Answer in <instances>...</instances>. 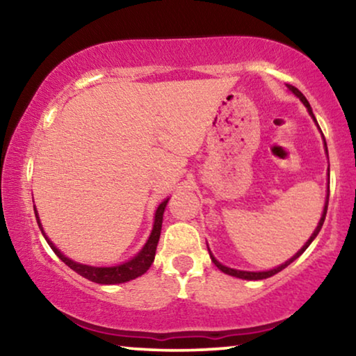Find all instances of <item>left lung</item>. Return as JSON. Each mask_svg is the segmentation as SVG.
<instances>
[{
  "instance_id": "obj_1",
  "label": "left lung",
  "mask_w": 356,
  "mask_h": 356,
  "mask_svg": "<svg viewBox=\"0 0 356 356\" xmlns=\"http://www.w3.org/2000/svg\"><path fill=\"white\" fill-rule=\"evenodd\" d=\"M286 87H289V89L293 92V94L298 97V99L303 102V105L306 106V110H308V113L311 115V118L314 120V123L318 124V121H316V118H314V113H313V110H311V105H309V102L306 100V97L301 94V92L296 89V87H293V86H290V84H286ZM318 128H319V124H318ZM321 129V128H319ZM321 134H323V131H321ZM323 139H324V134H323ZM324 147H325V154H327V144H325V139H324ZM327 159H329V154H327ZM327 204H329V186H327V196H325V204H324V211H323V216H321V220H319V223H318V227H316V230L313 232V235L309 236V240L305 243V246L301 248V250L296 252V254L293 256V257H290L289 261H285L284 264H280V266H277V267H274V269H270V270H261V272H250V270H238V269H232V267H227V266H223V264H220V262H218L216 257H213V254L211 252V250H209V246H207V250H209V254H211V259H212V262L213 264H216L218 269H220L223 274H228V275H232V277H238V279H245V280H262V279H267V277H272V275H275V274H279L280 270H284L286 266H290L291 262H293L296 257H300L301 254H303V252L306 251V248H308L311 243H313V240L316 236H318V233L321 232V228H323V223H324V220H325V213H327Z\"/></svg>"
}]
</instances>
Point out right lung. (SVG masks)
Wrapping results in <instances>:
<instances>
[{"mask_svg": "<svg viewBox=\"0 0 356 356\" xmlns=\"http://www.w3.org/2000/svg\"><path fill=\"white\" fill-rule=\"evenodd\" d=\"M168 199L170 197L165 199L163 202H160L157 211H155L152 232H150L149 240L145 241L143 250H140L134 257H131L129 261H124V262H121V264H116V266H111V267L87 266V264H81V262H76V261L70 259V257H66L60 250H58L55 245H53V241H50V238L45 235V232H43V227L40 223V217H38L35 206H33V211H35L37 223H38V228L42 230V235L45 236L47 243L50 245L51 250L55 251V254L60 257V259L65 262L67 267H71L72 270L84 277V279L90 280V282H95V284L113 285V284H124V282L138 279V277L143 275L144 272H147L149 267L152 266L154 257H155V251H157V243H159V238H160V232H162L163 212H165V207H167Z\"/></svg>", "mask_w": 356, "mask_h": 356, "instance_id": "1", "label": "right lung"}]
</instances>
